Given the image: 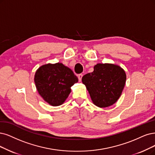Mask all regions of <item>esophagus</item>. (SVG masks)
<instances>
[{
    "mask_svg": "<svg viewBox=\"0 0 155 155\" xmlns=\"http://www.w3.org/2000/svg\"><path fill=\"white\" fill-rule=\"evenodd\" d=\"M82 77H83V74H78V81L79 82H81Z\"/></svg>",
    "mask_w": 155,
    "mask_h": 155,
    "instance_id": "1",
    "label": "esophagus"
}]
</instances>
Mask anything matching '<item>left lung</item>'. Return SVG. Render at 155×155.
Here are the masks:
<instances>
[{
  "mask_svg": "<svg viewBox=\"0 0 155 155\" xmlns=\"http://www.w3.org/2000/svg\"><path fill=\"white\" fill-rule=\"evenodd\" d=\"M127 81L123 69L111 63L96 64L94 71L83 76L85 85L93 104L100 108L114 105L121 96Z\"/></svg>",
  "mask_w": 155,
  "mask_h": 155,
  "instance_id": "1",
  "label": "left lung"
}]
</instances>
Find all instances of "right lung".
Here are the masks:
<instances>
[{
  "instance_id": "right-lung-1",
  "label": "right lung",
  "mask_w": 155,
  "mask_h": 155,
  "mask_svg": "<svg viewBox=\"0 0 155 155\" xmlns=\"http://www.w3.org/2000/svg\"><path fill=\"white\" fill-rule=\"evenodd\" d=\"M34 79L39 94L53 107L64 104L71 93V87L78 82L71 69L60 62L41 66Z\"/></svg>"
}]
</instances>
